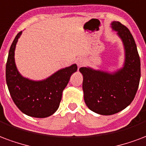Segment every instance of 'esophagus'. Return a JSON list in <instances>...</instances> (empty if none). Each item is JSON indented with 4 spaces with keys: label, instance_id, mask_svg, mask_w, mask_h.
<instances>
[{
    "label": "esophagus",
    "instance_id": "obj_1",
    "mask_svg": "<svg viewBox=\"0 0 146 146\" xmlns=\"http://www.w3.org/2000/svg\"><path fill=\"white\" fill-rule=\"evenodd\" d=\"M76 65H77V66L78 67H80L82 66H84L85 64V62H86V60L83 57H78L77 59H76Z\"/></svg>",
    "mask_w": 146,
    "mask_h": 146
}]
</instances>
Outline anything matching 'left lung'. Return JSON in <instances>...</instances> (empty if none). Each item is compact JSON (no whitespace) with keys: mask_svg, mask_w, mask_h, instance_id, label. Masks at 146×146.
I'll return each instance as SVG.
<instances>
[{"mask_svg":"<svg viewBox=\"0 0 146 146\" xmlns=\"http://www.w3.org/2000/svg\"><path fill=\"white\" fill-rule=\"evenodd\" d=\"M111 28L122 42V67L113 72L80 68L84 101L90 110L101 115H111L126 108L136 94L141 77L140 58L132 35L119 21H112Z\"/></svg>","mask_w":146,"mask_h":146,"instance_id":"obj_1","label":"left lung"}]
</instances>
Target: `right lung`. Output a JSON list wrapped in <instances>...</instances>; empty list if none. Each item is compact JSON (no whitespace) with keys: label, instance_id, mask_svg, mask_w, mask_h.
Listing matches in <instances>:
<instances>
[{"label":"right lung","instance_id":"right-lung-1","mask_svg":"<svg viewBox=\"0 0 146 146\" xmlns=\"http://www.w3.org/2000/svg\"><path fill=\"white\" fill-rule=\"evenodd\" d=\"M20 32L10 48L6 64V82L13 101L21 112L34 117L51 116L59 108L63 90L71 75L76 72L77 66L60 69L42 80L26 78L19 73L15 59V52Z\"/></svg>","mask_w":146,"mask_h":146}]
</instances>
